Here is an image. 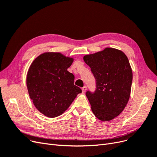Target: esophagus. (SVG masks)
I'll return each instance as SVG.
<instances>
[{
  "instance_id": "esophagus-1",
  "label": "esophagus",
  "mask_w": 157,
  "mask_h": 157,
  "mask_svg": "<svg viewBox=\"0 0 157 157\" xmlns=\"http://www.w3.org/2000/svg\"><path fill=\"white\" fill-rule=\"evenodd\" d=\"M86 86H84V87L82 88V92H86Z\"/></svg>"
}]
</instances>
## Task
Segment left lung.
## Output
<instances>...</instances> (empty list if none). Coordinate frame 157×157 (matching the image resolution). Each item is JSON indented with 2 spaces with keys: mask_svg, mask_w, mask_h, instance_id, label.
Here are the masks:
<instances>
[{
  "mask_svg": "<svg viewBox=\"0 0 157 157\" xmlns=\"http://www.w3.org/2000/svg\"><path fill=\"white\" fill-rule=\"evenodd\" d=\"M83 59L96 81L95 92L86 93L92 111L99 120L111 121L129 100L133 77L129 60L124 52L113 48L86 55Z\"/></svg>",
  "mask_w": 157,
  "mask_h": 157,
  "instance_id": "left-lung-1",
  "label": "left lung"
}]
</instances>
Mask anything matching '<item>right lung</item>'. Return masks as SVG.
<instances>
[{"label": "right lung", "mask_w": 157, "mask_h": 157, "mask_svg": "<svg viewBox=\"0 0 157 157\" xmlns=\"http://www.w3.org/2000/svg\"><path fill=\"white\" fill-rule=\"evenodd\" d=\"M74 59L59 52H45L33 61L26 83L30 98L44 115L54 118L67 110L82 90L67 69Z\"/></svg>", "instance_id": "1"}]
</instances>
